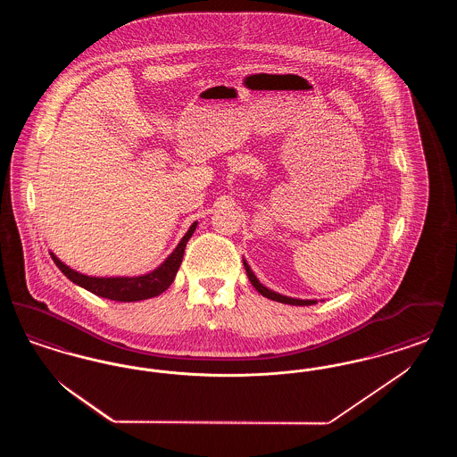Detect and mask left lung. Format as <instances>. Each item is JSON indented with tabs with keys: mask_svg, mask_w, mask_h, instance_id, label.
<instances>
[{
	"mask_svg": "<svg viewBox=\"0 0 457 457\" xmlns=\"http://www.w3.org/2000/svg\"><path fill=\"white\" fill-rule=\"evenodd\" d=\"M243 265H245V270H246V276H248L250 283L253 284V287L261 293L262 296H265V298H269V300H272V302H279V303L286 304H296V306H308V304L317 303V300H298V298H289V296H284V295H279V293H276V291H272V289L265 287V286L257 279V276L253 274V270L250 269V265L246 263V261H243Z\"/></svg>",
	"mask_w": 457,
	"mask_h": 457,
	"instance_id": "1",
	"label": "left lung"
}]
</instances>
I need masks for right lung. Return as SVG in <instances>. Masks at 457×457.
I'll return each instance as SVG.
<instances>
[{
    "label": "right lung",
    "instance_id": "add662e5",
    "mask_svg": "<svg viewBox=\"0 0 457 457\" xmlns=\"http://www.w3.org/2000/svg\"><path fill=\"white\" fill-rule=\"evenodd\" d=\"M196 224L198 222L195 220L166 261L162 262L157 269H154L153 272H147L142 276H133V278H129V276L127 278H123V276H120V278L86 276V274L77 272L71 267H68L53 252H49V255L71 283L79 284L80 287L87 289L101 298H108L114 302H127V303L149 300V298L164 293L173 283L174 276L183 261L185 246H187L188 239L192 238V235L196 229Z\"/></svg>",
    "mask_w": 457,
    "mask_h": 457
}]
</instances>
